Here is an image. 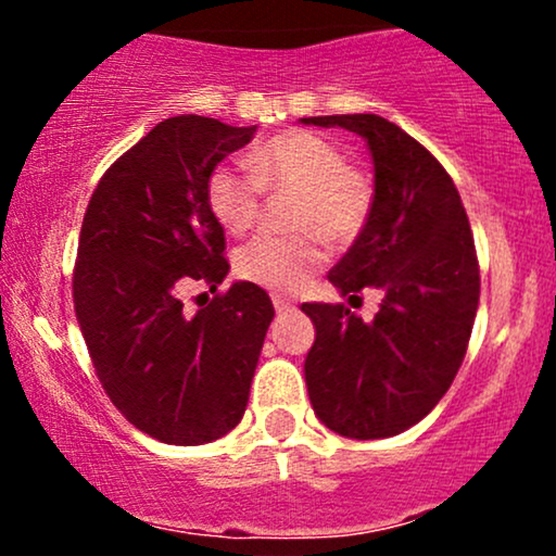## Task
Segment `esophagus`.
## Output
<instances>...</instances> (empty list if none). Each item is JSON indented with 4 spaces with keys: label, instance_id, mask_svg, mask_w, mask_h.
Wrapping results in <instances>:
<instances>
[{
    "label": "esophagus",
    "instance_id": "esophagus-1",
    "mask_svg": "<svg viewBox=\"0 0 556 556\" xmlns=\"http://www.w3.org/2000/svg\"><path fill=\"white\" fill-rule=\"evenodd\" d=\"M271 300H274V308H277V314H287V311L295 308V305H292L290 300H285L282 295H274Z\"/></svg>",
    "mask_w": 556,
    "mask_h": 556
}]
</instances>
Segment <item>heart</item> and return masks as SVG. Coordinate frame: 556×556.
I'll use <instances>...</instances> for the list:
<instances>
[{
	"label": "heart",
	"instance_id": "1",
	"mask_svg": "<svg viewBox=\"0 0 556 556\" xmlns=\"http://www.w3.org/2000/svg\"><path fill=\"white\" fill-rule=\"evenodd\" d=\"M245 167L216 164L206 177V206L227 232L256 225L264 190H295V235H258L240 248L235 271L274 292H292L327 261L331 242H353L371 219L376 190L363 169L350 167L334 140L292 127L266 138L245 156Z\"/></svg>",
	"mask_w": 556,
	"mask_h": 556
}]
</instances>
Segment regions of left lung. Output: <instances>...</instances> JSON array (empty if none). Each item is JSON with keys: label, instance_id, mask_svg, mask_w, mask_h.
<instances>
[{"label": "left lung", "instance_id": "obj_1", "mask_svg": "<svg viewBox=\"0 0 556 556\" xmlns=\"http://www.w3.org/2000/svg\"><path fill=\"white\" fill-rule=\"evenodd\" d=\"M300 123L344 127L368 143L374 212L329 282L350 298L384 292L368 324L344 303H303L316 327L305 358L311 405L342 437H394L437 407L468 350L481 292L468 214L431 151L379 114Z\"/></svg>", "mask_w": 556, "mask_h": 556}]
</instances>
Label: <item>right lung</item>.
I'll use <instances>...</instances> for the list:
<instances>
[{
	"mask_svg": "<svg viewBox=\"0 0 556 556\" xmlns=\"http://www.w3.org/2000/svg\"><path fill=\"white\" fill-rule=\"evenodd\" d=\"M253 132L198 114L164 119L104 172L83 216L73 271L83 340L114 407L164 444H206L240 424L274 318L253 282L195 315L181 305L193 283L225 282L206 177Z\"/></svg>",
	"mask_w": 556,
	"mask_h": 556,
	"instance_id": "add662e5",
	"label": "right lung"
}]
</instances>
